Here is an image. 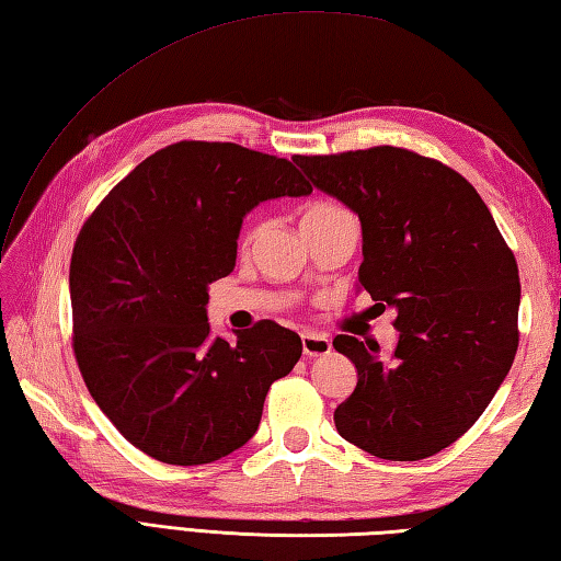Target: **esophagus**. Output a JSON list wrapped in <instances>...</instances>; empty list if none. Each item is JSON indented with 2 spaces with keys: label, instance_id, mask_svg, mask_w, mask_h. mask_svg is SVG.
<instances>
[{
  "label": "esophagus",
  "instance_id": "34e87169",
  "mask_svg": "<svg viewBox=\"0 0 561 561\" xmlns=\"http://www.w3.org/2000/svg\"><path fill=\"white\" fill-rule=\"evenodd\" d=\"M301 344L306 356H325L332 350V342L325 335H320V332H304Z\"/></svg>",
  "mask_w": 561,
  "mask_h": 561
}]
</instances>
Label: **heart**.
<instances>
[{"label":"heart","mask_w":561,"mask_h":561,"mask_svg":"<svg viewBox=\"0 0 561 561\" xmlns=\"http://www.w3.org/2000/svg\"><path fill=\"white\" fill-rule=\"evenodd\" d=\"M340 214H344V209H340L337 205H330V202H313V205L304 211V217H301V226H308V224H320V221H328V219H332V217H340ZM260 229H262V226H260L257 221L250 224L248 229L243 231L241 243H243V245H250V243H253L255 238H257V233H260Z\"/></svg>","instance_id":"1"}]
</instances>
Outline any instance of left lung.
<instances>
[{
	"label": "left lung",
	"instance_id": "obj_1",
	"mask_svg": "<svg viewBox=\"0 0 561 561\" xmlns=\"http://www.w3.org/2000/svg\"><path fill=\"white\" fill-rule=\"evenodd\" d=\"M362 221L359 284L396 311L398 344L335 337L356 388L335 410L342 438L386 460L458 440L504 383L518 350V265L460 173L398 147L294 157Z\"/></svg>",
	"mask_w": 561,
	"mask_h": 561
}]
</instances>
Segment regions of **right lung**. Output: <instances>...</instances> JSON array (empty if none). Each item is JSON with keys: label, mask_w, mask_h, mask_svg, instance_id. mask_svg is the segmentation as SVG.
<instances>
[{"label": "right lung", "mask_w": 561, "mask_h": 561, "mask_svg": "<svg viewBox=\"0 0 561 561\" xmlns=\"http://www.w3.org/2000/svg\"><path fill=\"white\" fill-rule=\"evenodd\" d=\"M313 187L287 159L231 141H178L117 183L75 243L69 267L83 383L129 444L169 465L229 456L257 432L274 380L301 337L272 320L211 335L209 284L236 267L260 202Z\"/></svg>", "instance_id": "right-lung-1"}]
</instances>
